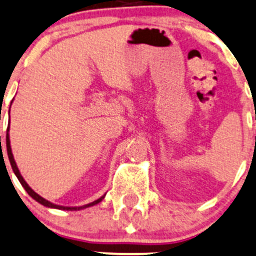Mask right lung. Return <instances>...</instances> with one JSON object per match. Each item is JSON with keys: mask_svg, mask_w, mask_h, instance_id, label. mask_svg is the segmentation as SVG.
Listing matches in <instances>:
<instances>
[{"mask_svg": "<svg viewBox=\"0 0 256 256\" xmlns=\"http://www.w3.org/2000/svg\"><path fill=\"white\" fill-rule=\"evenodd\" d=\"M6 144H7V153H8V158H10V166H12L13 172H14V174H16V176H17L18 180H20V184L23 185L24 189L26 190V192H28L29 195H30L32 198H34V200H36L38 202L42 204V205H44V206H46V207H54V208H58V210H71V211H72V210H80V208H84V207H88V206H93V205H96V204H99V202H100V201L103 200V198H104V196H102V198H98V200L93 201V202L88 204V205H84V206H82V207H64V206L54 205V204H51V202H49V201L45 200V198H42V196L38 195V194H36V192H33V190H32L30 188H29V185L26 184V180L23 179V176H20V170H18V168H17V164H16V162H14V158H13L12 150H10V137H8V134H7V136H6Z\"/></svg>", "mask_w": 256, "mask_h": 256, "instance_id": "1", "label": "right lung"}]
</instances>
